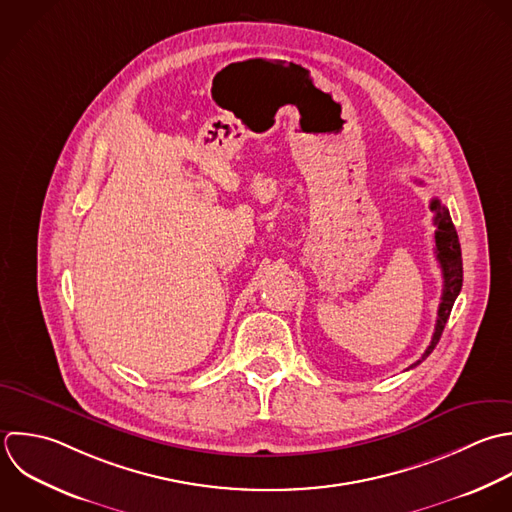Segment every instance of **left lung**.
Wrapping results in <instances>:
<instances>
[{
  "mask_svg": "<svg viewBox=\"0 0 512 512\" xmlns=\"http://www.w3.org/2000/svg\"><path fill=\"white\" fill-rule=\"evenodd\" d=\"M431 211L435 213V225H437L435 245H437V259H439V265L443 269V295H441V305H439L437 325H435L431 345L427 347L423 357L413 367L423 363L433 353V349L437 347V343L443 335V329L449 321V315L453 311L455 299L459 297L461 287H463L461 243H459V235H457V229L453 225V219L449 215V209L435 197V199H431Z\"/></svg>",
  "mask_w": 512,
  "mask_h": 512,
  "instance_id": "left-lung-1",
  "label": "left lung"
}]
</instances>
